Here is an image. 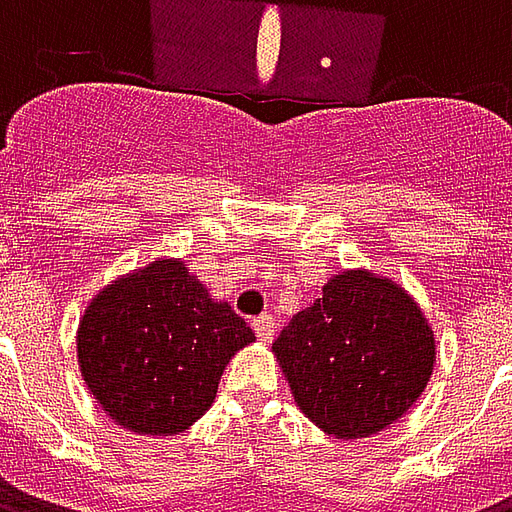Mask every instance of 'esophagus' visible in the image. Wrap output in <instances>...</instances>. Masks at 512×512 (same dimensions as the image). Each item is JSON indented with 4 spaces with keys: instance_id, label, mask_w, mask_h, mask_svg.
<instances>
[{
    "instance_id": "esophagus-1",
    "label": "esophagus",
    "mask_w": 512,
    "mask_h": 512,
    "mask_svg": "<svg viewBox=\"0 0 512 512\" xmlns=\"http://www.w3.org/2000/svg\"><path fill=\"white\" fill-rule=\"evenodd\" d=\"M252 329H255L257 340L271 343V340H274V334H277V321H274L271 315H257L255 321H252Z\"/></svg>"
}]
</instances>
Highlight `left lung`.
<instances>
[{"label":"left lung","mask_w":512,"mask_h":512,"mask_svg":"<svg viewBox=\"0 0 512 512\" xmlns=\"http://www.w3.org/2000/svg\"><path fill=\"white\" fill-rule=\"evenodd\" d=\"M296 406L334 439H365L425 392L436 340L417 301L367 268L340 271L274 340Z\"/></svg>","instance_id":"8db88e82"}]
</instances>
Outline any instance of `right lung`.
<instances>
[{
	"label": "right lung",
	"mask_w": 512,
	"mask_h": 512,
	"mask_svg": "<svg viewBox=\"0 0 512 512\" xmlns=\"http://www.w3.org/2000/svg\"><path fill=\"white\" fill-rule=\"evenodd\" d=\"M255 332L175 257L106 285L76 334L90 395L139 436H172L211 408L224 367Z\"/></svg>",
	"instance_id": "right-lung-1"
}]
</instances>
